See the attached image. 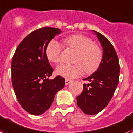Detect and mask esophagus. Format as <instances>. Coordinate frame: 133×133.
<instances>
[{
  "label": "esophagus",
  "mask_w": 133,
  "mask_h": 133,
  "mask_svg": "<svg viewBox=\"0 0 133 133\" xmlns=\"http://www.w3.org/2000/svg\"><path fill=\"white\" fill-rule=\"evenodd\" d=\"M70 80H69V79H65V85H68L70 83Z\"/></svg>",
  "instance_id": "obj_1"
}]
</instances>
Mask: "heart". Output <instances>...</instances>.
Returning a JSON list of instances; mask_svg holds the SVG:
<instances>
[{"mask_svg":"<svg viewBox=\"0 0 133 133\" xmlns=\"http://www.w3.org/2000/svg\"><path fill=\"white\" fill-rule=\"evenodd\" d=\"M64 44L76 51L73 65L61 64L56 69V73L66 79H73L79 77L84 72H94L100 65L103 53L98 46L94 44L89 37L81 34L71 35L64 39ZM63 46L56 40L49 42L46 49L48 60L54 63L61 61Z\"/></svg>","mask_w":133,"mask_h":133,"instance_id":"1","label":"heart"}]
</instances>
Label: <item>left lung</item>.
Returning a JSON list of instances; mask_svg holds the SVG:
<instances>
[{"instance_id":"8db88e82","label":"left lung","mask_w":133,"mask_h":133,"mask_svg":"<svg viewBox=\"0 0 133 133\" xmlns=\"http://www.w3.org/2000/svg\"><path fill=\"white\" fill-rule=\"evenodd\" d=\"M103 47V58L98 70L84 79L90 84L83 85L77 97V105L86 114L94 115L105 108L111 100L119 81L120 65L114 46L101 33L92 30Z\"/></svg>"}]
</instances>
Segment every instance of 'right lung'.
I'll return each mask as SVG.
<instances>
[{"label": "right lung", "instance_id": "add662e5", "mask_svg": "<svg viewBox=\"0 0 133 133\" xmlns=\"http://www.w3.org/2000/svg\"><path fill=\"white\" fill-rule=\"evenodd\" d=\"M61 33L59 28L43 27L27 35L12 61V82L17 100L29 114L40 115L51 107L58 91L65 87L61 76L49 77L53 68L46 55L49 42Z\"/></svg>", "mask_w": 133, "mask_h": 133}]
</instances>
